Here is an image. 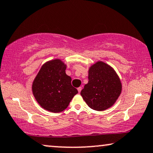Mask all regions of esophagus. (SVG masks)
<instances>
[{"instance_id": "1", "label": "esophagus", "mask_w": 153, "mask_h": 153, "mask_svg": "<svg viewBox=\"0 0 153 153\" xmlns=\"http://www.w3.org/2000/svg\"><path fill=\"white\" fill-rule=\"evenodd\" d=\"M77 90H78V92H79V93H81V90H82V88H81V87H79L78 88H77Z\"/></svg>"}]
</instances>
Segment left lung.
<instances>
[{
  "label": "left lung",
  "mask_w": 153,
  "mask_h": 153,
  "mask_svg": "<svg viewBox=\"0 0 153 153\" xmlns=\"http://www.w3.org/2000/svg\"><path fill=\"white\" fill-rule=\"evenodd\" d=\"M122 91L120 79L114 69L102 61L90 67L88 82L81 95L90 108L104 111L111 107Z\"/></svg>",
  "instance_id": "obj_1"
}]
</instances>
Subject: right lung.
Here are the masks:
<instances>
[{
    "label": "right lung",
    "instance_id": "add662e5",
    "mask_svg": "<svg viewBox=\"0 0 153 153\" xmlns=\"http://www.w3.org/2000/svg\"><path fill=\"white\" fill-rule=\"evenodd\" d=\"M66 65L60 59L49 60L42 66L32 85L36 101L44 109L59 113L68 107L78 91L66 74Z\"/></svg>",
    "mask_w": 153,
    "mask_h": 153
}]
</instances>
